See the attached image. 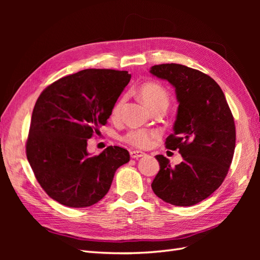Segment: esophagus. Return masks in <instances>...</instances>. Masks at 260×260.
Returning a JSON list of instances; mask_svg holds the SVG:
<instances>
[{"label":"esophagus","instance_id":"34e87169","mask_svg":"<svg viewBox=\"0 0 260 260\" xmlns=\"http://www.w3.org/2000/svg\"><path fill=\"white\" fill-rule=\"evenodd\" d=\"M130 156H131V158L138 159V158H140V157L145 156V153L144 152H141V151H131L130 152Z\"/></svg>","mask_w":260,"mask_h":260}]
</instances>
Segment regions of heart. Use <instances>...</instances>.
<instances>
[{
  "mask_svg": "<svg viewBox=\"0 0 260 260\" xmlns=\"http://www.w3.org/2000/svg\"><path fill=\"white\" fill-rule=\"evenodd\" d=\"M140 96L144 103L151 108H155L159 105H168L169 96L166 89L162 85L155 82H147L141 86ZM124 99L121 98L116 102L112 109V116L117 117L120 113ZM157 137V133L146 129H131L123 136V141L139 148H146L152 144L153 140Z\"/></svg>",
  "mask_w": 260,
  "mask_h": 260,
  "instance_id": "heart-1",
  "label": "heart"
}]
</instances>
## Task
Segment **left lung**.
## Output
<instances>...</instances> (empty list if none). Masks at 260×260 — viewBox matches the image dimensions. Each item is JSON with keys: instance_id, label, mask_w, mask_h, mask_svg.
Here are the masks:
<instances>
[{"instance_id": "obj_1", "label": "left lung", "mask_w": 260, "mask_h": 260, "mask_svg": "<svg viewBox=\"0 0 260 260\" xmlns=\"http://www.w3.org/2000/svg\"><path fill=\"white\" fill-rule=\"evenodd\" d=\"M149 73L175 88L178 112L166 147L182 156L171 167L156 155L160 169L153 180L154 193L176 206L195 205L221 185L235 148V125L218 83L200 70L180 64L152 66Z\"/></svg>"}]
</instances>
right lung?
Here are the masks:
<instances>
[{
    "label": "right lung",
    "instance_id": "obj_1",
    "mask_svg": "<svg viewBox=\"0 0 260 260\" xmlns=\"http://www.w3.org/2000/svg\"><path fill=\"white\" fill-rule=\"evenodd\" d=\"M130 78L128 72L84 69L55 81L37 100L27 158L43 190L61 205H94L107 194L116 170L130 160L129 152L119 146L95 156L86 149Z\"/></svg>",
    "mask_w": 260,
    "mask_h": 260
}]
</instances>
